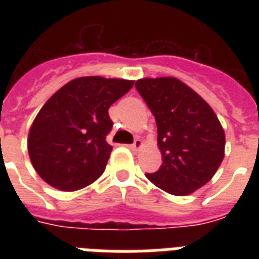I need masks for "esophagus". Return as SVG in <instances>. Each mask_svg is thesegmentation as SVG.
<instances>
[{
  "label": "esophagus",
  "instance_id": "1",
  "mask_svg": "<svg viewBox=\"0 0 259 259\" xmlns=\"http://www.w3.org/2000/svg\"><path fill=\"white\" fill-rule=\"evenodd\" d=\"M141 146H142V141H141V140H138V138H137V140H136V141H134L133 144H132V145H129V148L132 150H138V149H140V148H141Z\"/></svg>",
  "mask_w": 259,
  "mask_h": 259
}]
</instances>
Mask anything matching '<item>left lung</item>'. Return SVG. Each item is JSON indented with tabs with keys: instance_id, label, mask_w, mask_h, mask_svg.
Masks as SVG:
<instances>
[{
	"instance_id": "1",
	"label": "left lung",
	"mask_w": 259,
	"mask_h": 259,
	"mask_svg": "<svg viewBox=\"0 0 259 259\" xmlns=\"http://www.w3.org/2000/svg\"><path fill=\"white\" fill-rule=\"evenodd\" d=\"M136 89L157 125L162 164L146 173L158 188L185 196L207 184L225 157V130L203 98L176 78H145Z\"/></svg>"
}]
</instances>
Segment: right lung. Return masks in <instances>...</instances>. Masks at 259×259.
<instances>
[{
  "mask_svg": "<svg viewBox=\"0 0 259 259\" xmlns=\"http://www.w3.org/2000/svg\"><path fill=\"white\" fill-rule=\"evenodd\" d=\"M133 80L83 76L71 80L46 102L28 136V153L42 180L60 191H78L99 179L113 146L109 107Z\"/></svg>",
  "mask_w": 259,
  "mask_h": 259,
  "instance_id": "right-lung-1",
  "label": "right lung"
}]
</instances>
